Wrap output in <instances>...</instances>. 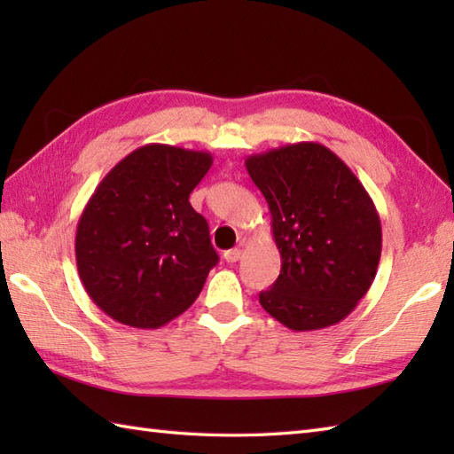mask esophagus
I'll use <instances>...</instances> for the list:
<instances>
[{"instance_id": "1", "label": "esophagus", "mask_w": 454, "mask_h": 454, "mask_svg": "<svg viewBox=\"0 0 454 454\" xmlns=\"http://www.w3.org/2000/svg\"><path fill=\"white\" fill-rule=\"evenodd\" d=\"M239 257H242V249H239V247H234V249H228V252L224 254V259H226V262H228V263H236Z\"/></svg>"}]
</instances>
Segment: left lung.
<instances>
[{
    "mask_svg": "<svg viewBox=\"0 0 454 454\" xmlns=\"http://www.w3.org/2000/svg\"><path fill=\"white\" fill-rule=\"evenodd\" d=\"M246 168L267 200L281 254V273L259 302L294 332L341 322L371 288L380 262L382 228L369 192L317 142L255 153Z\"/></svg>",
    "mask_w": 454,
    "mask_h": 454,
    "instance_id": "obj_1",
    "label": "left lung"
}]
</instances>
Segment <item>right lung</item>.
Wrapping results in <instances>:
<instances>
[{"label": "right lung", "instance_id": "obj_1", "mask_svg": "<svg viewBox=\"0 0 454 454\" xmlns=\"http://www.w3.org/2000/svg\"><path fill=\"white\" fill-rule=\"evenodd\" d=\"M210 166L208 152L148 144L95 189L78 222L75 263L113 320L156 330L197 301L218 254L189 195Z\"/></svg>", "mask_w": 454, "mask_h": 454}]
</instances>
